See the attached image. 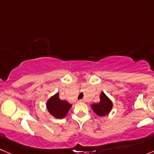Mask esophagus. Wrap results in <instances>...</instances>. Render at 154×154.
Wrapping results in <instances>:
<instances>
[{
    "label": "esophagus",
    "mask_w": 154,
    "mask_h": 154,
    "mask_svg": "<svg viewBox=\"0 0 154 154\" xmlns=\"http://www.w3.org/2000/svg\"><path fill=\"white\" fill-rule=\"evenodd\" d=\"M79 103H85V100H79Z\"/></svg>",
    "instance_id": "34e87169"
}]
</instances>
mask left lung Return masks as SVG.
Segmentation results:
<instances>
[{"label": "left lung", "mask_w": 154, "mask_h": 154, "mask_svg": "<svg viewBox=\"0 0 154 154\" xmlns=\"http://www.w3.org/2000/svg\"><path fill=\"white\" fill-rule=\"evenodd\" d=\"M112 106H113V103L112 100L103 91H102L100 94V102L97 103H92L91 105L94 112L100 117L106 116V115H108L112 110Z\"/></svg>", "instance_id": "obj_1"}]
</instances>
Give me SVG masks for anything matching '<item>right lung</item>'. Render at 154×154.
Returning <instances> with one entry per match:
<instances>
[{"instance_id":"1","label":"right lung","mask_w":154,"mask_h":154,"mask_svg":"<svg viewBox=\"0 0 154 154\" xmlns=\"http://www.w3.org/2000/svg\"><path fill=\"white\" fill-rule=\"evenodd\" d=\"M46 107L52 116L61 119L68 114L72 105L66 100L60 99L59 93H56L47 100Z\"/></svg>"}]
</instances>
